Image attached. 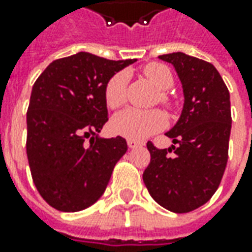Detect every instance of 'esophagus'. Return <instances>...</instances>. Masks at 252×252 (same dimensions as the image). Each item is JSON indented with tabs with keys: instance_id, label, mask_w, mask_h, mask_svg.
<instances>
[{
	"instance_id": "1",
	"label": "esophagus",
	"mask_w": 252,
	"mask_h": 252,
	"mask_svg": "<svg viewBox=\"0 0 252 252\" xmlns=\"http://www.w3.org/2000/svg\"><path fill=\"white\" fill-rule=\"evenodd\" d=\"M127 146H129V149H137V147H140L141 143L136 140H127Z\"/></svg>"
}]
</instances>
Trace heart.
Listing matches in <instances>:
<instances>
[{
  "mask_svg": "<svg viewBox=\"0 0 252 252\" xmlns=\"http://www.w3.org/2000/svg\"><path fill=\"white\" fill-rule=\"evenodd\" d=\"M144 75L154 84L158 90L165 91L174 83L172 74L169 68L164 64L150 63L143 70ZM126 85H127V74L125 71L113 74L109 81L105 85V102L111 109H116L125 103L126 99ZM160 101L164 105H169L168 96L161 92ZM165 116L161 111H140V109H125L119 112L112 119V130L115 134L126 137L129 140H143L151 134L162 130L165 127Z\"/></svg>",
  "mask_w": 252,
  "mask_h": 252,
  "instance_id": "1",
  "label": "heart"
}]
</instances>
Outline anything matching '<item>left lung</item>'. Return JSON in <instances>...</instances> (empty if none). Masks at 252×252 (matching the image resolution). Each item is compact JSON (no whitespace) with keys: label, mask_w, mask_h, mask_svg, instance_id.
I'll return each mask as SVG.
<instances>
[{"label":"left lung","mask_w":252,"mask_h":252,"mask_svg":"<svg viewBox=\"0 0 252 252\" xmlns=\"http://www.w3.org/2000/svg\"><path fill=\"white\" fill-rule=\"evenodd\" d=\"M160 59L175 67L185 101L177 125L165 133L175 146L157 149L147 143L151 160L143 181L162 208L188 213L205 205L223 178L231 130L230 94L213 64L181 52Z\"/></svg>","instance_id":"1"}]
</instances>
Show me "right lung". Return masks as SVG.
I'll return each instance as SVG.
<instances>
[{"label":"right lung","instance_id":"add662e5","mask_svg":"<svg viewBox=\"0 0 252 252\" xmlns=\"http://www.w3.org/2000/svg\"><path fill=\"white\" fill-rule=\"evenodd\" d=\"M134 62L80 52L54 60L33 84L26 154L34 187L52 208L80 212L105 192L127 150L121 136H98L108 122L105 85Z\"/></svg>","mask_w":252,"mask_h":252}]
</instances>
